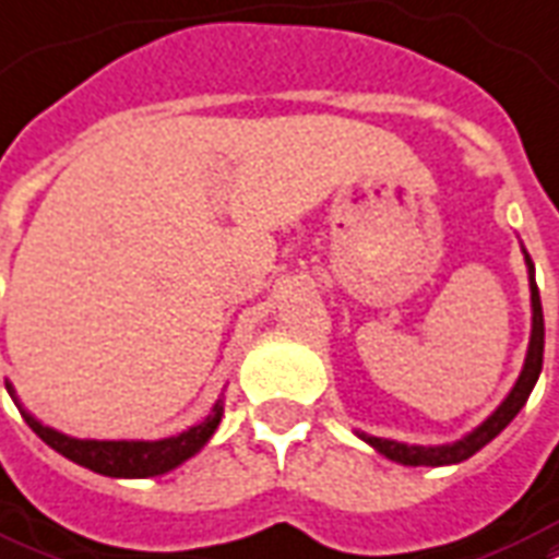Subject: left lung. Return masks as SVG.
Wrapping results in <instances>:
<instances>
[{
  "label": "left lung",
  "mask_w": 559,
  "mask_h": 559,
  "mask_svg": "<svg viewBox=\"0 0 559 559\" xmlns=\"http://www.w3.org/2000/svg\"><path fill=\"white\" fill-rule=\"evenodd\" d=\"M527 270H531V305H534V331H531V346H527L525 369L519 374L516 386L510 390L501 407H498L492 416H489L480 428L463 437L454 445H437V449H425V445H404V442L381 440V437H369V433H360V440H366L372 449H378L383 457L395 460V463H404V466H451V463H463L475 451H480L487 442H492L498 433L504 431L510 421L516 419V413L525 407L527 395L534 390L536 378L543 372V352H545V322H543V301H539V289H536L534 281V261L527 258Z\"/></svg>",
  "instance_id": "obj_1"
}]
</instances>
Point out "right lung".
Wrapping results in <instances>:
<instances>
[{"instance_id":"obj_1","label":"right lung","mask_w":559,"mask_h":559,"mask_svg":"<svg viewBox=\"0 0 559 559\" xmlns=\"http://www.w3.org/2000/svg\"><path fill=\"white\" fill-rule=\"evenodd\" d=\"M14 395V390H11ZM223 419V402H216L213 413L202 425H195L190 431L169 437L157 442H99V440H72L63 433L46 428L40 421L25 413V421L49 449H55L72 463L108 475V478H152L164 475L169 468L181 466L187 457H193L204 442L211 440L216 425Z\"/></svg>"}]
</instances>
